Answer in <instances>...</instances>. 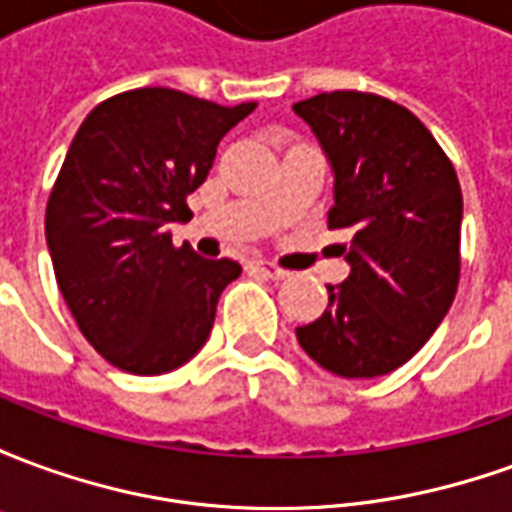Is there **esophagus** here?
Returning <instances> with one entry per match:
<instances>
[{
  "mask_svg": "<svg viewBox=\"0 0 512 512\" xmlns=\"http://www.w3.org/2000/svg\"><path fill=\"white\" fill-rule=\"evenodd\" d=\"M257 271H263L268 279H288V271L285 268H279V266H271V263H255Z\"/></svg>",
  "mask_w": 512,
  "mask_h": 512,
  "instance_id": "1",
  "label": "esophagus"
}]
</instances>
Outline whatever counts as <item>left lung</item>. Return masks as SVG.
Instances as JSON below:
<instances>
[{
    "mask_svg": "<svg viewBox=\"0 0 512 512\" xmlns=\"http://www.w3.org/2000/svg\"><path fill=\"white\" fill-rule=\"evenodd\" d=\"M334 169L329 230H345L351 274L329 285L301 348L343 378L406 365L450 310L461 279L463 194L419 117L376 93L334 90L293 104Z\"/></svg>",
    "mask_w": 512,
    "mask_h": 512,
    "instance_id": "8db88e82",
    "label": "left lung"
}]
</instances>
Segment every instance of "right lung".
Wrapping results in <instances>:
<instances>
[{
  "mask_svg": "<svg viewBox=\"0 0 512 512\" xmlns=\"http://www.w3.org/2000/svg\"><path fill=\"white\" fill-rule=\"evenodd\" d=\"M255 106L139 87L101 101L73 136L46 205V241L73 321L109 365L158 376L208 340L241 266L175 246L167 224L189 219L186 197Z\"/></svg>",
  "mask_w": 512,
  "mask_h": 512,
  "instance_id": "right-lung-1",
  "label": "right lung"
}]
</instances>
